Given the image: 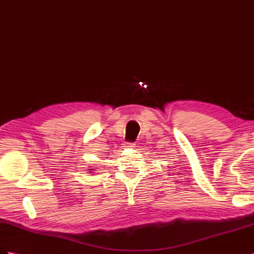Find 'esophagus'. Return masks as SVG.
Segmentation results:
<instances>
[{"mask_svg":"<svg viewBox=\"0 0 254 254\" xmlns=\"http://www.w3.org/2000/svg\"><path fill=\"white\" fill-rule=\"evenodd\" d=\"M128 147H134L135 146V143H129V142H128V143L126 144Z\"/></svg>","mask_w":254,"mask_h":254,"instance_id":"34e87169","label":"esophagus"}]
</instances>
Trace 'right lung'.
I'll list each match as a JSON object with an SVG mask.
<instances>
[{"instance_id":"1","label":"right lung","mask_w":254,"mask_h":254,"mask_svg":"<svg viewBox=\"0 0 254 254\" xmlns=\"http://www.w3.org/2000/svg\"><path fill=\"white\" fill-rule=\"evenodd\" d=\"M91 170H92V169H91Z\"/></svg>"}]
</instances>
